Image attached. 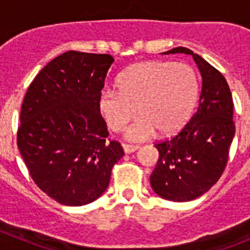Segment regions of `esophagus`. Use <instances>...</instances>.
I'll use <instances>...</instances> for the list:
<instances>
[{"mask_svg":"<svg viewBox=\"0 0 250 250\" xmlns=\"http://www.w3.org/2000/svg\"><path fill=\"white\" fill-rule=\"evenodd\" d=\"M123 147H124V151L126 152V154H131V152L136 151V150L139 149L138 145H129V144H124Z\"/></svg>","mask_w":250,"mask_h":250,"instance_id":"1","label":"esophagus"}]
</instances>
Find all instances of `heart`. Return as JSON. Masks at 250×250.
I'll list each match as a JSON object with an SVG mask.
<instances>
[{"label":"heart","instance_id":"b5f03b06","mask_svg":"<svg viewBox=\"0 0 250 250\" xmlns=\"http://www.w3.org/2000/svg\"><path fill=\"white\" fill-rule=\"evenodd\" d=\"M119 89L107 86L99 95V110L112 131L127 129L131 141L171 134L188 121L198 98V77L184 62L144 61L120 75Z\"/></svg>","mask_w":250,"mask_h":250}]
</instances>
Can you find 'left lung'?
Returning a JSON list of instances; mask_svg holds the SVG:
<instances>
[{"label": "left lung", "instance_id": "8db88e82", "mask_svg": "<svg viewBox=\"0 0 250 250\" xmlns=\"http://www.w3.org/2000/svg\"><path fill=\"white\" fill-rule=\"evenodd\" d=\"M169 54L191 55L202 75L199 106L171 139L155 144L159 160L150 175L152 190L171 202H189L207 193L224 171L235 134L233 98L225 77L187 47Z\"/></svg>", "mask_w": 250, "mask_h": 250}]
</instances>
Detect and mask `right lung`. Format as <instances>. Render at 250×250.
Segmentation results:
<instances>
[{
  "label": "right lung",
  "instance_id": "1",
  "mask_svg": "<svg viewBox=\"0 0 250 250\" xmlns=\"http://www.w3.org/2000/svg\"><path fill=\"white\" fill-rule=\"evenodd\" d=\"M112 62L107 54L67 51L37 74L22 103L17 146L37 187L60 204L100 198L124 156L99 110Z\"/></svg>",
  "mask_w": 250,
  "mask_h": 250
}]
</instances>
